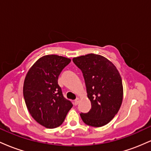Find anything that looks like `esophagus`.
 I'll return each instance as SVG.
<instances>
[{
  "instance_id": "1",
  "label": "esophagus",
  "mask_w": 151,
  "mask_h": 151,
  "mask_svg": "<svg viewBox=\"0 0 151 151\" xmlns=\"http://www.w3.org/2000/svg\"><path fill=\"white\" fill-rule=\"evenodd\" d=\"M79 101H80V99H79V98H77L75 100H74V105H77L78 104H79Z\"/></svg>"
}]
</instances>
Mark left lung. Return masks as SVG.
I'll return each mask as SVG.
<instances>
[{"mask_svg": "<svg viewBox=\"0 0 151 151\" xmlns=\"http://www.w3.org/2000/svg\"><path fill=\"white\" fill-rule=\"evenodd\" d=\"M72 60L82 72L87 97L91 104L88 113L80 114L81 119L93 127L106 125L115 116L122 104L124 90L119 71L108 59L96 54Z\"/></svg>", "mask_w": 151, "mask_h": 151, "instance_id": "left-lung-1", "label": "left lung"}]
</instances>
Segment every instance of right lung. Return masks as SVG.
I'll list each match as a JSON object with an SVG mask.
<instances>
[{
    "label": "right lung",
    "instance_id": "right-lung-1",
    "mask_svg": "<svg viewBox=\"0 0 151 151\" xmlns=\"http://www.w3.org/2000/svg\"><path fill=\"white\" fill-rule=\"evenodd\" d=\"M71 60L56 55L37 60L26 74L23 96L30 115L38 124L55 129L65 121L73 104L63 96L58 77Z\"/></svg>",
    "mask_w": 151,
    "mask_h": 151
}]
</instances>
